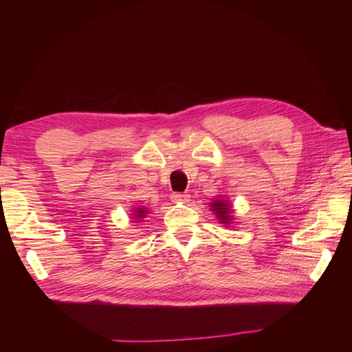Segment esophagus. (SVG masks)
Listing matches in <instances>:
<instances>
[{"instance_id": "obj_1", "label": "esophagus", "mask_w": 352, "mask_h": 352, "mask_svg": "<svg viewBox=\"0 0 352 352\" xmlns=\"http://www.w3.org/2000/svg\"><path fill=\"white\" fill-rule=\"evenodd\" d=\"M170 199L174 201V203H188L189 195H186V193H172Z\"/></svg>"}]
</instances>
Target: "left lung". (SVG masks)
<instances>
[{
    "label": "left lung",
    "mask_w": 352,
    "mask_h": 352,
    "mask_svg": "<svg viewBox=\"0 0 352 352\" xmlns=\"http://www.w3.org/2000/svg\"><path fill=\"white\" fill-rule=\"evenodd\" d=\"M212 204V210L214 212L216 218L219 219L221 223L223 226H228L233 221V214H231V204L228 203L227 199H214Z\"/></svg>",
    "instance_id": "obj_1"
}]
</instances>
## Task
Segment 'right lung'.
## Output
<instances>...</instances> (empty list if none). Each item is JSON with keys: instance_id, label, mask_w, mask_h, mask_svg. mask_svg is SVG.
Wrapping results in <instances>:
<instances>
[{"instance_id": "right-lung-1", "label": "right lung", "mask_w": 352, "mask_h": 352, "mask_svg": "<svg viewBox=\"0 0 352 352\" xmlns=\"http://www.w3.org/2000/svg\"><path fill=\"white\" fill-rule=\"evenodd\" d=\"M146 213H148V210H146L145 207H138V208H134V210H133L134 219H138V222H140L139 219H144L145 216H146Z\"/></svg>"}]
</instances>
